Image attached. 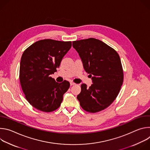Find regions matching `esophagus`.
Wrapping results in <instances>:
<instances>
[{"label": "esophagus", "instance_id": "obj_1", "mask_svg": "<svg viewBox=\"0 0 150 150\" xmlns=\"http://www.w3.org/2000/svg\"><path fill=\"white\" fill-rule=\"evenodd\" d=\"M70 84H71V85H75L76 83H74V82H70Z\"/></svg>", "mask_w": 150, "mask_h": 150}]
</instances>
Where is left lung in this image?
<instances>
[{
    "label": "left lung",
    "mask_w": 150,
    "mask_h": 150,
    "mask_svg": "<svg viewBox=\"0 0 150 150\" xmlns=\"http://www.w3.org/2000/svg\"><path fill=\"white\" fill-rule=\"evenodd\" d=\"M72 46L93 83L90 87L82 83L77 99L85 111H101L114 101L122 85L123 72L120 57L115 49L94 38L74 41Z\"/></svg>",
    "instance_id": "1"
}]
</instances>
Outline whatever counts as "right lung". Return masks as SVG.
Instances as JSON below:
<instances>
[{"label": "right lung", "instance_id": "right-lung-1", "mask_svg": "<svg viewBox=\"0 0 150 150\" xmlns=\"http://www.w3.org/2000/svg\"><path fill=\"white\" fill-rule=\"evenodd\" d=\"M71 46V41L45 39L24 52L20 62V83L27 100L38 110L51 112L57 109L69 89L68 81L58 83L50 75L57 71Z\"/></svg>", "mask_w": 150, "mask_h": 150}]
</instances>
